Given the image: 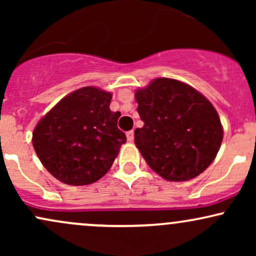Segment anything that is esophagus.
Returning <instances> with one entry per match:
<instances>
[{
  "label": "esophagus",
  "mask_w": 256,
  "mask_h": 256,
  "mask_svg": "<svg viewBox=\"0 0 256 256\" xmlns=\"http://www.w3.org/2000/svg\"><path fill=\"white\" fill-rule=\"evenodd\" d=\"M126 137H128V142H132V140H134V132L132 130L128 131V134H126Z\"/></svg>",
  "instance_id": "obj_1"
}]
</instances>
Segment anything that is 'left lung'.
<instances>
[{
  "mask_svg": "<svg viewBox=\"0 0 256 256\" xmlns=\"http://www.w3.org/2000/svg\"><path fill=\"white\" fill-rule=\"evenodd\" d=\"M143 128L134 143L149 167L170 182L198 177L218 154L220 118L207 98L183 82L156 78L134 94Z\"/></svg>",
  "mask_w": 256,
  "mask_h": 256,
  "instance_id": "left-lung-1",
  "label": "left lung"
}]
</instances>
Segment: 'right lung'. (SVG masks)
Returning <instances> with one entry per match:
<instances>
[{"label": "right lung", "instance_id": "1", "mask_svg": "<svg viewBox=\"0 0 256 256\" xmlns=\"http://www.w3.org/2000/svg\"><path fill=\"white\" fill-rule=\"evenodd\" d=\"M112 94L85 86L64 96L38 122L32 144L46 171L68 185L102 178L118 156L126 136L119 112L110 110Z\"/></svg>", "mask_w": 256, "mask_h": 256}]
</instances>
